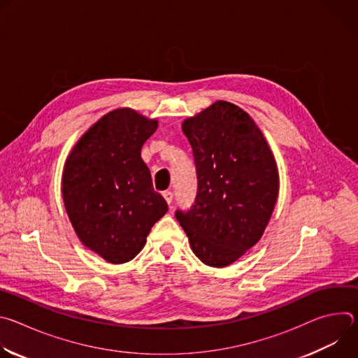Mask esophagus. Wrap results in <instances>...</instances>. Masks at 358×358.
Segmentation results:
<instances>
[{"mask_svg": "<svg viewBox=\"0 0 358 358\" xmlns=\"http://www.w3.org/2000/svg\"><path fill=\"white\" fill-rule=\"evenodd\" d=\"M163 196H164V199L167 201V203L170 206V203L173 202V198H174V194L171 192V191H164L163 192Z\"/></svg>", "mask_w": 358, "mask_h": 358, "instance_id": "1", "label": "esophagus"}]
</instances>
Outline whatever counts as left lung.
Listing matches in <instances>:
<instances>
[{
    "mask_svg": "<svg viewBox=\"0 0 358 358\" xmlns=\"http://www.w3.org/2000/svg\"><path fill=\"white\" fill-rule=\"evenodd\" d=\"M196 167L198 192L189 211H177L196 258L224 268L262 238L279 194L273 152L253 119L217 100L181 124Z\"/></svg>",
    "mask_w": 358,
    "mask_h": 358,
    "instance_id": "obj_1",
    "label": "left lung"
}]
</instances>
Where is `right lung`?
Instances as JSON below:
<instances>
[{"label":"right lung","instance_id":"add662e5","mask_svg":"<svg viewBox=\"0 0 358 358\" xmlns=\"http://www.w3.org/2000/svg\"><path fill=\"white\" fill-rule=\"evenodd\" d=\"M159 127L130 108L100 117L65 162L62 198L80 242L109 264L131 261L167 211L155 191L141 147Z\"/></svg>","mask_w":358,"mask_h":358}]
</instances>
